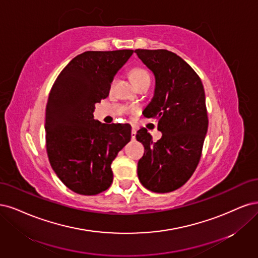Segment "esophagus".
<instances>
[{
	"mask_svg": "<svg viewBox=\"0 0 258 258\" xmlns=\"http://www.w3.org/2000/svg\"><path fill=\"white\" fill-rule=\"evenodd\" d=\"M136 138V128L133 127L132 128V139H135Z\"/></svg>",
	"mask_w": 258,
	"mask_h": 258,
	"instance_id": "1",
	"label": "esophagus"
}]
</instances>
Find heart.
<instances>
[{"mask_svg":"<svg viewBox=\"0 0 258 258\" xmlns=\"http://www.w3.org/2000/svg\"><path fill=\"white\" fill-rule=\"evenodd\" d=\"M131 75H132V78H133V80H134L136 86H138L139 84H141V82H144V81H148V80L150 81V75H149V73L144 69L138 68V69L133 70ZM114 84H115V79H113L111 81V85H110L111 89L113 88Z\"/></svg>","mask_w":258,"mask_h":258,"instance_id":"b5f03b06","label":"heart"}]
</instances>
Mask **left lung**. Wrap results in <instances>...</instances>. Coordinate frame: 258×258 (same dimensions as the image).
Segmentation results:
<instances>
[{"instance_id":"obj_1","label":"left lung","mask_w":258,"mask_h":258,"mask_svg":"<svg viewBox=\"0 0 258 258\" xmlns=\"http://www.w3.org/2000/svg\"><path fill=\"white\" fill-rule=\"evenodd\" d=\"M135 52L155 78L153 97L143 113L159 121L157 130L163 135L153 143L145 127L137 132L136 138L145 147L138 178L152 192H172L186 183L201 160L208 131L204 86L176 53L165 49Z\"/></svg>"}]
</instances>
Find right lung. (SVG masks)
Instances as JSON below:
<instances>
[{
    "label": "right lung",
    "mask_w": 258,
    "mask_h": 258,
    "mask_svg": "<svg viewBox=\"0 0 258 258\" xmlns=\"http://www.w3.org/2000/svg\"><path fill=\"white\" fill-rule=\"evenodd\" d=\"M134 50L86 51L57 76L46 106V148L53 171L73 192L96 195L112 183L111 163L132 137L130 124L94 120L115 74Z\"/></svg>",
    "instance_id": "obj_1"
}]
</instances>
